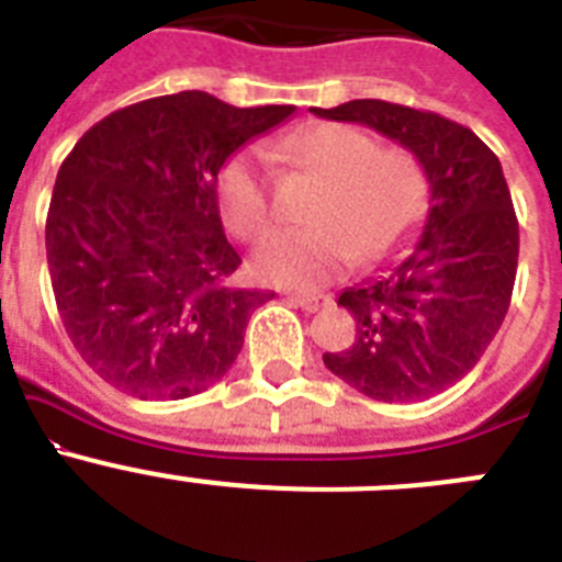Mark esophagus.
I'll list each match as a JSON object with an SVG mask.
<instances>
[{
    "label": "esophagus",
    "mask_w": 562,
    "mask_h": 562,
    "mask_svg": "<svg viewBox=\"0 0 562 562\" xmlns=\"http://www.w3.org/2000/svg\"><path fill=\"white\" fill-rule=\"evenodd\" d=\"M290 301L295 306H301L304 312H317L329 304V297H324V295H290Z\"/></svg>",
    "instance_id": "34e87169"
}]
</instances>
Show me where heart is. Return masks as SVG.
<instances>
[{
	"label": "heart",
	"instance_id": "b5f03b06",
	"mask_svg": "<svg viewBox=\"0 0 562 562\" xmlns=\"http://www.w3.org/2000/svg\"><path fill=\"white\" fill-rule=\"evenodd\" d=\"M301 166L326 180L312 207V231L272 236L256 252V272L286 286H315L357 261L389 256L414 231L428 182L416 157L349 123H324L286 143ZM222 216L241 238H265L276 225L272 177L261 154L238 151L222 166Z\"/></svg>",
	"mask_w": 562,
	"mask_h": 562
}]
</instances>
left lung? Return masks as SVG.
Wrapping results in <instances>:
<instances>
[{
    "label": "left lung",
    "mask_w": 562,
    "mask_h": 562,
    "mask_svg": "<svg viewBox=\"0 0 562 562\" xmlns=\"http://www.w3.org/2000/svg\"><path fill=\"white\" fill-rule=\"evenodd\" d=\"M315 114L396 140L430 186L428 220L408 256L337 297L357 337L351 349L326 351V369L380 402L441 394L481 360L513 301L518 216L498 157L461 123L400 103L366 98Z\"/></svg>",
    "instance_id": "8db88e82"
}]
</instances>
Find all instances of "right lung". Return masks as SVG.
Masks as SVG:
<instances>
[{"instance_id":"obj_1","label":"right lung","mask_w":562,"mask_h":562,"mask_svg":"<svg viewBox=\"0 0 562 562\" xmlns=\"http://www.w3.org/2000/svg\"><path fill=\"white\" fill-rule=\"evenodd\" d=\"M292 112L193 89L106 114L67 154L47 213L49 281L69 340L109 385L186 400L227 374L272 292L231 284L241 258L216 180Z\"/></svg>"}]
</instances>
